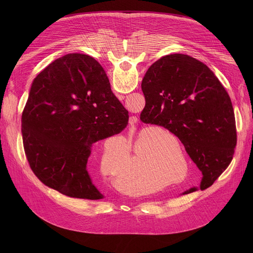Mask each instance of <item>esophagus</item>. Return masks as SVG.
<instances>
[{
	"label": "esophagus",
	"mask_w": 253,
	"mask_h": 253,
	"mask_svg": "<svg viewBox=\"0 0 253 253\" xmlns=\"http://www.w3.org/2000/svg\"><path fill=\"white\" fill-rule=\"evenodd\" d=\"M137 123V118L136 117H130V120H129V124L132 126V125H134V124H136Z\"/></svg>",
	"instance_id": "34e87169"
}]
</instances>
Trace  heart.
I'll use <instances>...</instances> for the list:
<instances>
[{
    "mask_svg": "<svg viewBox=\"0 0 253 253\" xmlns=\"http://www.w3.org/2000/svg\"><path fill=\"white\" fill-rule=\"evenodd\" d=\"M156 132L158 131L152 128L144 130L141 133L139 140L135 145L134 152L130 153L128 151L127 156L135 163L144 162L146 160L143 159L140 152V149L143 148L147 153H150L147 159L149 160L148 166H150L151 171L154 173L153 177H156V174H155L156 172L159 176L165 179H172L178 176L180 172H181V163H180L177 154L169 152L163 148V140L159 139ZM164 134L169 138L172 137V135L168 132H165ZM181 160L182 164L185 166V168H187V163L184 156H182ZM102 164L107 170L115 169V163L111 161L109 154H104L102 156ZM177 182L179 181H176V183ZM142 190H147V187H143Z\"/></svg>",
    "mask_w": 253,
    "mask_h": 253,
    "instance_id": "obj_1",
    "label": "heart"
}]
</instances>
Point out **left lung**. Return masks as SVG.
Returning a JSON list of instances; mask_svg holds the SVG:
<instances>
[{"label": "left lung", "instance_id": "left-lung-1", "mask_svg": "<svg viewBox=\"0 0 253 253\" xmlns=\"http://www.w3.org/2000/svg\"><path fill=\"white\" fill-rule=\"evenodd\" d=\"M141 88L146 101L141 121L177 136L202 173L200 189L211 186L230 164L236 146L233 107L222 84L202 62L170 54L149 67Z\"/></svg>", "mask_w": 253, "mask_h": 253}]
</instances>
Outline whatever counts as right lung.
I'll list each match as a JSON object with an SVG mask.
<instances>
[{"mask_svg":"<svg viewBox=\"0 0 253 253\" xmlns=\"http://www.w3.org/2000/svg\"><path fill=\"white\" fill-rule=\"evenodd\" d=\"M128 119L94 58L68 54L55 60L34 79L22 115L32 171L66 196L104 198L92 182L88 158L95 142L120 133Z\"/></svg>","mask_w":253,"mask_h":253,"instance_id":"right-lung-1","label":"right lung"}]
</instances>
